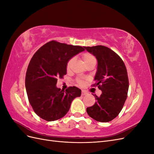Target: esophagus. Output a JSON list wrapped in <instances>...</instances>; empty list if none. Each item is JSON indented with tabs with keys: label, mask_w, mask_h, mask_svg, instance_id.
<instances>
[{
	"label": "esophagus",
	"mask_w": 154,
	"mask_h": 154,
	"mask_svg": "<svg viewBox=\"0 0 154 154\" xmlns=\"http://www.w3.org/2000/svg\"><path fill=\"white\" fill-rule=\"evenodd\" d=\"M87 94V93L85 91H82V96H85Z\"/></svg>",
	"instance_id": "esophagus-1"
}]
</instances>
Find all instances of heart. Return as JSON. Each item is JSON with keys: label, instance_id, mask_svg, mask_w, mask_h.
Here are the masks:
<instances>
[{"label": "heart", "instance_id": "heart-1", "mask_svg": "<svg viewBox=\"0 0 154 154\" xmlns=\"http://www.w3.org/2000/svg\"><path fill=\"white\" fill-rule=\"evenodd\" d=\"M82 59H83V62H84L86 66L93 62H96V58L94 57V56L89 53H83L82 54ZM74 58H71V59L69 60V61L67 62V66H66V69L67 71H69V70L71 69L72 64L74 63ZM76 83L77 85L80 86V87H82L85 84L86 81L82 78H77L76 80Z\"/></svg>", "mask_w": 154, "mask_h": 154}]
</instances>
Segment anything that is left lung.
Wrapping results in <instances>:
<instances>
[{"label": "left lung", "instance_id": "8db88e82", "mask_svg": "<svg viewBox=\"0 0 154 154\" xmlns=\"http://www.w3.org/2000/svg\"><path fill=\"white\" fill-rule=\"evenodd\" d=\"M97 60L95 83L102 91L96 103L87 107L88 116L99 122H109L117 117L127 100L129 82L127 68L119 56L103 45L84 47Z\"/></svg>", "mask_w": 154, "mask_h": 154}]
</instances>
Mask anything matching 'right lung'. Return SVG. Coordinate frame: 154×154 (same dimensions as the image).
<instances>
[{
  "label": "right lung",
  "mask_w": 154,
  "mask_h": 154,
  "mask_svg": "<svg viewBox=\"0 0 154 154\" xmlns=\"http://www.w3.org/2000/svg\"><path fill=\"white\" fill-rule=\"evenodd\" d=\"M83 48L52 40L32 56L26 74V88L30 105L42 119L52 122L63 118L72 100L81 96L76 87L64 91L56 85L58 78L66 74L69 60L84 51Z\"/></svg>",
  "instance_id": "right-lung-1"
}]
</instances>
